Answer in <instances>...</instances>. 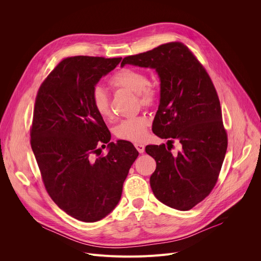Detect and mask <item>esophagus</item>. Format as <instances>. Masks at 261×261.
<instances>
[{
	"label": "esophagus",
	"mask_w": 261,
	"mask_h": 261,
	"mask_svg": "<svg viewBox=\"0 0 261 261\" xmlns=\"http://www.w3.org/2000/svg\"><path fill=\"white\" fill-rule=\"evenodd\" d=\"M134 145H135V147H136V150H137L140 154H142V153L144 152V145H143V144H141V143H135Z\"/></svg>",
	"instance_id": "34e87169"
}]
</instances>
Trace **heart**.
Instances as JSON below:
<instances>
[{
	"label": "heart",
	"mask_w": 261,
	"mask_h": 261,
	"mask_svg": "<svg viewBox=\"0 0 261 261\" xmlns=\"http://www.w3.org/2000/svg\"><path fill=\"white\" fill-rule=\"evenodd\" d=\"M109 85L115 89L126 90L136 94L141 105L151 106L155 103L157 93L155 89L148 84L145 73L134 68H123L116 72L109 80ZM92 105L96 113L104 120L110 118L109 98L101 87H96L91 95ZM150 126V119L145 116H137L134 118L123 120L115 129V134L119 139L140 142L146 134Z\"/></svg>",
	"instance_id": "b5f03b06"
}]
</instances>
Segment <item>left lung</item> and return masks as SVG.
<instances>
[{
    "label": "left lung",
    "mask_w": 261,
    "mask_h": 261,
    "mask_svg": "<svg viewBox=\"0 0 261 261\" xmlns=\"http://www.w3.org/2000/svg\"><path fill=\"white\" fill-rule=\"evenodd\" d=\"M126 64L155 69L160 79L152 130L171 146H145L157 164L150 178L153 193L172 208L191 210L215 187L227 150L216 89L203 66L180 42L126 57L121 67ZM174 139L182 145L177 154L171 153Z\"/></svg>",
    "instance_id": "1"
}]
</instances>
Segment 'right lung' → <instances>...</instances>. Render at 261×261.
Here are the masks:
<instances>
[{
  "mask_svg": "<svg viewBox=\"0 0 261 261\" xmlns=\"http://www.w3.org/2000/svg\"><path fill=\"white\" fill-rule=\"evenodd\" d=\"M121 60L66 58L36 97L31 146L45 189L61 210L83 222L99 221L113 212L138 156L129 141L109 142L110 132L91 101L100 79ZM105 143L108 155L96 159Z\"/></svg>",
  "mask_w": 261,
  "mask_h": 261,
  "instance_id": "add662e5",
  "label": "right lung"
}]
</instances>
